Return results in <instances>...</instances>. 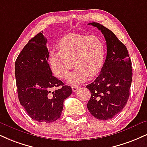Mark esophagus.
I'll list each match as a JSON object with an SVG mask.
<instances>
[{"label":"esophagus","mask_w":147,"mask_h":147,"mask_svg":"<svg viewBox=\"0 0 147 147\" xmlns=\"http://www.w3.org/2000/svg\"><path fill=\"white\" fill-rule=\"evenodd\" d=\"M79 88V86H72V90L73 92H77Z\"/></svg>","instance_id":"esophagus-1"}]
</instances>
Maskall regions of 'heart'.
Here are the masks:
<instances>
[{"instance_id":"obj_1","label":"heart","mask_w":147,"mask_h":147,"mask_svg":"<svg viewBox=\"0 0 147 147\" xmlns=\"http://www.w3.org/2000/svg\"><path fill=\"white\" fill-rule=\"evenodd\" d=\"M58 53L52 51L49 55L51 71L56 77L66 79L73 63L77 69L68 79V84L77 85L93 78L101 71L105 57L103 42L95 35L68 34L57 45Z\"/></svg>"}]
</instances>
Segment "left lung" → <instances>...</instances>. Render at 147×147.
Wrapping results in <instances>:
<instances>
[{
    "label": "left lung",
    "instance_id": "obj_1",
    "mask_svg": "<svg viewBox=\"0 0 147 147\" xmlns=\"http://www.w3.org/2000/svg\"><path fill=\"white\" fill-rule=\"evenodd\" d=\"M103 34L107 57L98 77L86 88L91 97L88 109L94 118L111 119L126 105L132 81L131 61L127 47L112 31L98 22H90Z\"/></svg>",
    "mask_w": 147,
    "mask_h": 147
}]
</instances>
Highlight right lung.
I'll use <instances>...</instances> for the list:
<instances>
[{
    "label": "right lung",
    "mask_w": 147,
    "mask_h": 147,
    "mask_svg": "<svg viewBox=\"0 0 147 147\" xmlns=\"http://www.w3.org/2000/svg\"><path fill=\"white\" fill-rule=\"evenodd\" d=\"M47 44V38L39 33L24 46L15 62L19 101L30 117L39 123L59 118L63 101L72 92L71 87L53 75ZM55 87L59 88L53 91Z\"/></svg>",
    "instance_id": "1"
}]
</instances>
